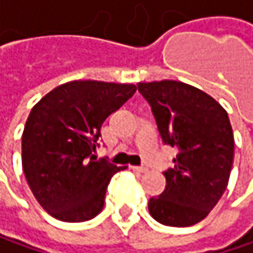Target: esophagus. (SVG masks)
Here are the masks:
<instances>
[{"label": "esophagus", "instance_id": "1", "mask_svg": "<svg viewBox=\"0 0 253 253\" xmlns=\"http://www.w3.org/2000/svg\"><path fill=\"white\" fill-rule=\"evenodd\" d=\"M130 170L135 171V173H145V171H147V169H145V167H136V165H130Z\"/></svg>", "mask_w": 253, "mask_h": 253}]
</instances>
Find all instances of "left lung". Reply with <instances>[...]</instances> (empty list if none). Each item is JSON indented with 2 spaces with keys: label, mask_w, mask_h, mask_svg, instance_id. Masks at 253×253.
<instances>
[{
  "label": "left lung",
  "mask_w": 253,
  "mask_h": 253,
  "mask_svg": "<svg viewBox=\"0 0 253 253\" xmlns=\"http://www.w3.org/2000/svg\"><path fill=\"white\" fill-rule=\"evenodd\" d=\"M152 106L165 144L177 147L167 185L152 197V217L167 226H191L205 218L225 193L234 162L228 112L211 95L176 80L138 83Z\"/></svg>",
  "instance_id": "obj_1"
}]
</instances>
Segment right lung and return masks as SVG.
Instances as JSON below:
<instances>
[{
	"label": "right lung",
	"instance_id": "right-lung-1",
	"mask_svg": "<svg viewBox=\"0 0 253 253\" xmlns=\"http://www.w3.org/2000/svg\"><path fill=\"white\" fill-rule=\"evenodd\" d=\"M136 91L132 83L73 80L42 97L22 132V170L39 205L62 221L94 218L117 167L94 155L104 120Z\"/></svg>",
	"mask_w": 253,
	"mask_h": 253
}]
</instances>
